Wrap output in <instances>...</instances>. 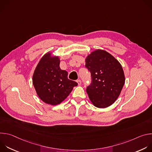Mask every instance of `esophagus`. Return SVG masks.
<instances>
[{"mask_svg":"<svg viewBox=\"0 0 152 152\" xmlns=\"http://www.w3.org/2000/svg\"><path fill=\"white\" fill-rule=\"evenodd\" d=\"M77 83H78L79 85H81V80H80V79L77 80Z\"/></svg>","mask_w":152,"mask_h":152,"instance_id":"esophagus-1","label":"esophagus"}]
</instances>
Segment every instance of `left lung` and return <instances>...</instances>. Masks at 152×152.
<instances>
[{
	"label": "left lung",
	"instance_id": "1",
	"mask_svg": "<svg viewBox=\"0 0 152 152\" xmlns=\"http://www.w3.org/2000/svg\"><path fill=\"white\" fill-rule=\"evenodd\" d=\"M85 62L91 76V83L86 89L91 102L97 107L110 106L118 97L125 82L120 63L110 53L99 49L86 57Z\"/></svg>",
	"mask_w": 152,
	"mask_h": 152
}]
</instances>
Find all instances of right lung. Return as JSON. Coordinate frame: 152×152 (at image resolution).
Wrapping results in <instances>:
<instances>
[{
  "instance_id": "obj_1",
  "label": "right lung",
  "mask_w": 152,
  "mask_h": 152,
  "mask_svg": "<svg viewBox=\"0 0 152 152\" xmlns=\"http://www.w3.org/2000/svg\"><path fill=\"white\" fill-rule=\"evenodd\" d=\"M58 56L50 53L43 56L33 75V85L41 100L52 105L61 103L72 92L77 83L68 79V73L59 67Z\"/></svg>"
}]
</instances>
